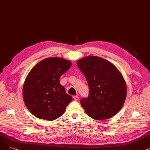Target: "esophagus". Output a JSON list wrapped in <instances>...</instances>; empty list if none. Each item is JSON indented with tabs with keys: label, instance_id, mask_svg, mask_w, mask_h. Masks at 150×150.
<instances>
[{
	"label": "esophagus",
	"instance_id": "1",
	"mask_svg": "<svg viewBox=\"0 0 150 150\" xmlns=\"http://www.w3.org/2000/svg\"><path fill=\"white\" fill-rule=\"evenodd\" d=\"M73 98H74L75 100L77 101V100H79V97H78V96H73Z\"/></svg>",
	"mask_w": 150,
	"mask_h": 150
}]
</instances>
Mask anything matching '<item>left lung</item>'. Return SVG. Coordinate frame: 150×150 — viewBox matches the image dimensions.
Wrapping results in <instances>:
<instances>
[{
	"mask_svg": "<svg viewBox=\"0 0 150 150\" xmlns=\"http://www.w3.org/2000/svg\"><path fill=\"white\" fill-rule=\"evenodd\" d=\"M87 80L89 95L80 103L87 114L97 120L108 119L122 108L127 97V84L112 63L101 57L88 56L77 61Z\"/></svg>",
	"mask_w": 150,
	"mask_h": 150,
	"instance_id": "8db88e82",
	"label": "left lung"
}]
</instances>
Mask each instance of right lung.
Listing matches in <instances>:
<instances>
[{"mask_svg":"<svg viewBox=\"0 0 150 150\" xmlns=\"http://www.w3.org/2000/svg\"><path fill=\"white\" fill-rule=\"evenodd\" d=\"M72 62L59 57L45 58L27 75L23 86V99L30 112L37 118L52 121L64 114L72 97L59 83Z\"/></svg>","mask_w":150,"mask_h":150,"instance_id":"1","label":"right lung"}]
</instances>
